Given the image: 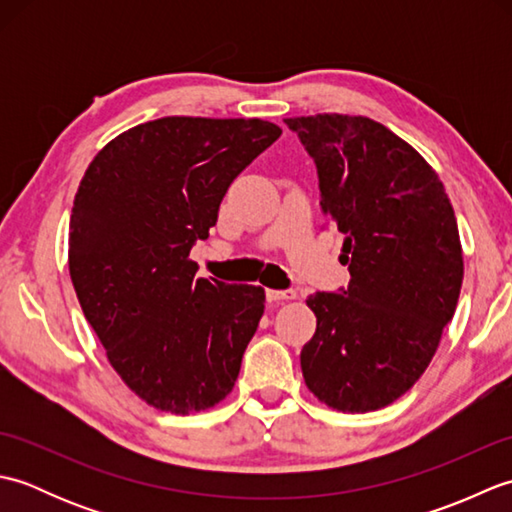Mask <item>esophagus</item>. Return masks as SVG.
Wrapping results in <instances>:
<instances>
[{"mask_svg":"<svg viewBox=\"0 0 512 512\" xmlns=\"http://www.w3.org/2000/svg\"><path fill=\"white\" fill-rule=\"evenodd\" d=\"M266 299H268V301L297 299V292H295V290H273V288H268V290H266Z\"/></svg>","mask_w":512,"mask_h":512,"instance_id":"34e87169","label":"esophagus"}]
</instances>
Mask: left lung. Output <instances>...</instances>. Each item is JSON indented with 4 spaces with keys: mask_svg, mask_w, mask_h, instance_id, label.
<instances>
[{
    "mask_svg": "<svg viewBox=\"0 0 512 512\" xmlns=\"http://www.w3.org/2000/svg\"><path fill=\"white\" fill-rule=\"evenodd\" d=\"M319 173L321 206L345 235L350 286L317 292V332L301 350L308 389L336 411L383 409L436 354L460 299L458 222L438 173L367 116H292Z\"/></svg>",
    "mask_w": 512,
    "mask_h": 512,
    "instance_id": "1",
    "label": "left lung"
}]
</instances>
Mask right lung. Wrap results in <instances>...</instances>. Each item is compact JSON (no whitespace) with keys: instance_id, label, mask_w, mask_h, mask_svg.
I'll return each instance as SVG.
<instances>
[{"instance_id":"right-lung-1","label":"right lung","mask_w":512,"mask_h":512,"mask_svg":"<svg viewBox=\"0 0 512 512\" xmlns=\"http://www.w3.org/2000/svg\"><path fill=\"white\" fill-rule=\"evenodd\" d=\"M279 136L262 118L165 116L118 134L85 171L70 279L107 361L151 407L187 416L231 394L266 292L195 277L189 253Z\"/></svg>"}]
</instances>
